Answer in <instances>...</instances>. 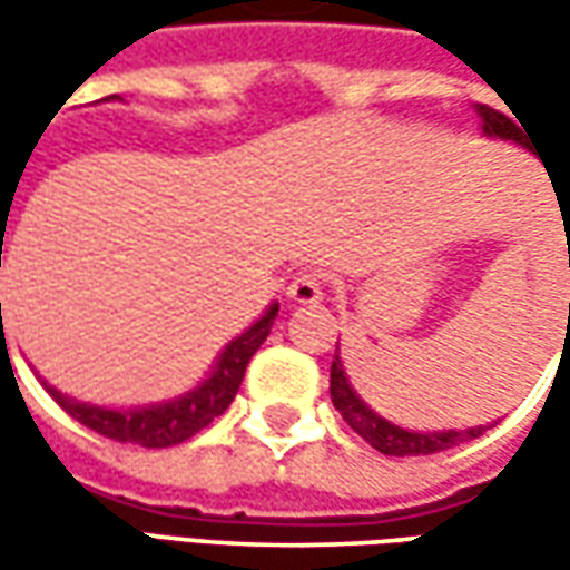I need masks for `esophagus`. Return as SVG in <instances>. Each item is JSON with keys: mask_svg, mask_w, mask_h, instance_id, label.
<instances>
[{"mask_svg": "<svg viewBox=\"0 0 570 570\" xmlns=\"http://www.w3.org/2000/svg\"><path fill=\"white\" fill-rule=\"evenodd\" d=\"M288 301L295 304H320L323 301V275L320 273H301L288 285Z\"/></svg>", "mask_w": 570, "mask_h": 570, "instance_id": "obj_1", "label": "esophagus"}]
</instances>
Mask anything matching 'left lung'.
Instances as JSON below:
<instances>
[{
	"label": "left lung",
	"mask_w": 570,
	"mask_h": 570,
	"mask_svg": "<svg viewBox=\"0 0 570 570\" xmlns=\"http://www.w3.org/2000/svg\"><path fill=\"white\" fill-rule=\"evenodd\" d=\"M475 114L482 117V132H485V136H492V139H508V142H517V145H523V148H530L527 136H523V129H520L511 117L498 114V110H492L489 104H475ZM561 205L566 208L561 209ZM559 212H561V222H564V234H568V215H564V212H570V203H559ZM568 266H570V240H568ZM330 396H333L336 412H340L342 419L348 422V428H352L355 434H362L371 448L381 450V453H386V456H428V453L450 450V448H456V444H463V441H472V438L485 434V428H489V425H475V428H466V431H460V428H450V431H409V428H400V425H393V422H386L383 415H377V412H374V409L364 403L362 396L352 390V383H348V377H345V367H342L340 345H336V358H333V367H330Z\"/></svg>",
	"instance_id": "obj_1"
}]
</instances>
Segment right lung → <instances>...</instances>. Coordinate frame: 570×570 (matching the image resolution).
<instances>
[{
  "label": "right lung",
  "instance_id": "right-lung-1",
  "mask_svg": "<svg viewBox=\"0 0 570 570\" xmlns=\"http://www.w3.org/2000/svg\"><path fill=\"white\" fill-rule=\"evenodd\" d=\"M107 100H120V95H110ZM0 266H2V244H0ZM2 311V307H0ZM278 317V304H273L263 317L253 323L250 330H244L237 340L225 345V352L218 355V362L212 364L208 377L199 386H193L189 393L170 400V403L139 405V409H104V405L78 403L72 396H62L56 386H47L50 396L62 405L76 422L85 428L98 431L110 441L122 444H139V448H174L180 441L193 438L196 431H203L208 422H215L230 400L237 396L244 371L256 355V348L266 342L273 320Z\"/></svg>",
  "mask_w": 570,
  "mask_h": 570
}]
</instances>
